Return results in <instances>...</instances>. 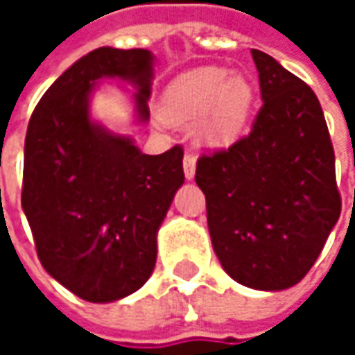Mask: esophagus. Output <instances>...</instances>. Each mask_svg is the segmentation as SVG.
Instances as JSON below:
<instances>
[{"mask_svg": "<svg viewBox=\"0 0 355 355\" xmlns=\"http://www.w3.org/2000/svg\"><path fill=\"white\" fill-rule=\"evenodd\" d=\"M196 156L193 154H185L184 156V173H185V180H193V175H196Z\"/></svg>", "mask_w": 355, "mask_h": 355, "instance_id": "34e87169", "label": "esophagus"}]
</instances>
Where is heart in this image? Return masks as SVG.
Here are the masks:
<instances>
[{
  "instance_id": "heart-1",
  "label": "heart",
  "mask_w": 355,
  "mask_h": 355,
  "mask_svg": "<svg viewBox=\"0 0 355 355\" xmlns=\"http://www.w3.org/2000/svg\"><path fill=\"white\" fill-rule=\"evenodd\" d=\"M254 90L247 76L223 67H199L175 78L164 92L162 118L173 126L196 124L203 146L223 148L237 140L249 122Z\"/></svg>"
}]
</instances>
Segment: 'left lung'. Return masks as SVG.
I'll return each mask as SVG.
<instances>
[{
  "mask_svg": "<svg viewBox=\"0 0 355 355\" xmlns=\"http://www.w3.org/2000/svg\"><path fill=\"white\" fill-rule=\"evenodd\" d=\"M263 106L249 136L198 159L213 251L239 284L284 291L306 277L342 211L334 148L304 80L251 51Z\"/></svg>",
  "mask_w": 355,
  "mask_h": 355,
  "instance_id": "8db88e82",
  "label": "left lung"
}]
</instances>
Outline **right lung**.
<instances>
[{"mask_svg":"<svg viewBox=\"0 0 355 355\" xmlns=\"http://www.w3.org/2000/svg\"><path fill=\"white\" fill-rule=\"evenodd\" d=\"M154 55L101 47L69 67L35 106L23 162L21 207L49 275L89 302H114L154 272L157 229L184 184V150H138L90 116L101 78L134 92L136 120L148 122Z\"/></svg>","mask_w":355,"mask_h":355,"instance_id":"add662e5","label":"right lung"}]
</instances>
